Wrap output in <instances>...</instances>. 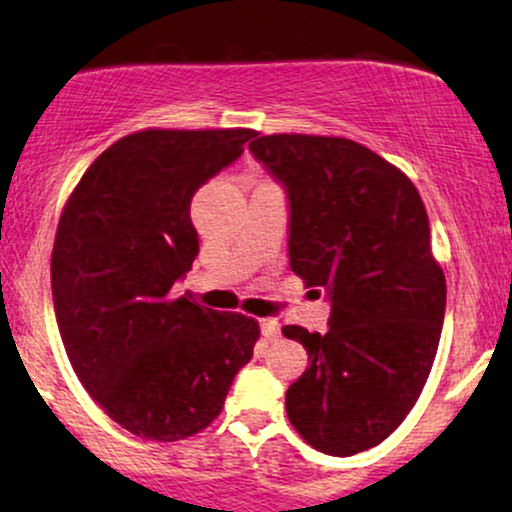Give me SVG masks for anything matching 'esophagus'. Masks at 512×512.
<instances>
[{
	"label": "esophagus",
	"mask_w": 512,
	"mask_h": 512,
	"mask_svg": "<svg viewBox=\"0 0 512 512\" xmlns=\"http://www.w3.org/2000/svg\"><path fill=\"white\" fill-rule=\"evenodd\" d=\"M260 332L267 342H276V339H279V332H281L279 322L272 320V317H264V320H260Z\"/></svg>",
	"instance_id": "34e87169"
}]
</instances>
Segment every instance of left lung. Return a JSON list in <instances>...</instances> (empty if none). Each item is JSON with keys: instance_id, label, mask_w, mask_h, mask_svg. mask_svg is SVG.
Returning <instances> with one entry per match:
<instances>
[{"instance_id": "left-lung-1", "label": "left lung", "mask_w": 512, "mask_h": 512, "mask_svg": "<svg viewBox=\"0 0 512 512\" xmlns=\"http://www.w3.org/2000/svg\"><path fill=\"white\" fill-rule=\"evenodd\" d=\"M250 154L284 187L289 264L330 301L325 334L286 325L308 368L286 390L305 443L349 457L383 443L419 399L445 317V276L414 182L339 137L252 134Z\"/></svg>"}]
</instances>
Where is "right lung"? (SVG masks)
Here are the masks:
<instances>
[{"mask_svg":"<svg viewBox=\"0 0 512 512\" xmlns=\"http://www.w3.org/2000/svg\"><path fill=\"white\" fill-rule=\"evenodd\" d=\"M252 134H129L62 211L50 272L64 351L88 395L139 438L173 443L207 428L260 337L252 317L170 296L199 252L192 197Z\"/></svg>","mask_w":512,"mask_h":512,"instance_id":"1","label":"right lung"}]
</instances>
